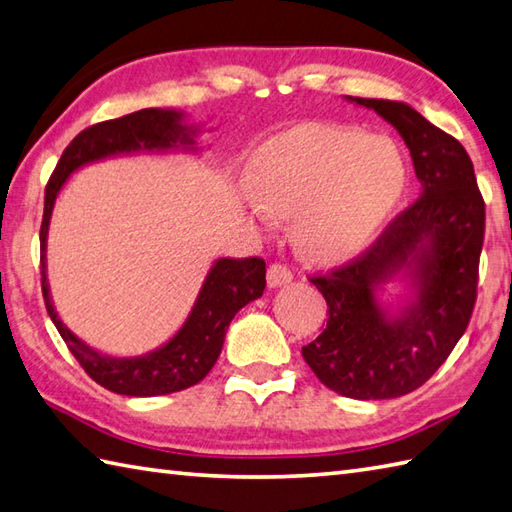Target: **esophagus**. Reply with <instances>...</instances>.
Returning a JSON list of instances; mask_svg holds the SVG:
<instances>
[{"label": "esophagus", "mask_w": 512, "mask_h": 512, "mask_svg": "<svg viewBox=\"0 0 512 512\" xmlns=\"http://www.w3.org/2000/svg\"><path fill=\"white\" fill-rule=\"evenodd\" d=\"M290 281H292L290 268L281 266V264H273L268 268V286L270 288H281V286L290 284Z\"/></svg>", "instance_id": "obj_1"}]
</instances>
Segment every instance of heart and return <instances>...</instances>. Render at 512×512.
<instances>
[{"label": "heart", "instance_id": "heart-1", "mask_svg": "<svg viewBox=\"0 0 512 512\" xmlns=\"http://www.w3.org/2000/svg\"><path fill=\"white\" fill-rule=\"evenodd\" d=\"M250 211L297 217L301 246L317 259H339L372 239L407 187V162L380 134L314 125L292 132L250 160Z\"/></svg>", "mask_w": 512, "mask_h": 512}]
</instances>
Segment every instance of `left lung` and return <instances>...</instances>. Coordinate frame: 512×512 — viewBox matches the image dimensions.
Returning <instances> with one entry per match:
<instances>
[{
	"mask_svg": "<svg viewBox=\"0 0 512 512\" xmlns=\"http://www.w3.org/2000/svg\"><path fill=\"white\" fill-rule=\"evenodd\" d=\"M396 129L422 195L356 262L312 279L328 325L301 350L321 383L356 400L405 396L429 380L462 339L475 306L484 200L473 162L453 136L402 101L356 99ZM387 283L408 290L398 309Z\"/></svg>",
	"mask_w": 512,
	"mask_h": 512,
	"instance_id": "obj_1",
	"label": "left lung"
}]
</instances>
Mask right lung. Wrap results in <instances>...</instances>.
<instances>
[{
  "instance_id": "add662e5",
  "label": "right lung",
  "mask_w": 512,
  "mask_h": 512,
  "mask_svg": "<svg viewBox=\"0 0 512 512\" xmlns=\"http://www.w3.org/2000/svg\"><path fill=\"white\" fill-rule=\"evenodd\" d=\"M200 125L189 123L180 110L149 107L114 121L92 125L65 147L46 187L41 222V290L54 328L63 336L76 361L105 389L121 396H165L198 385L222 352L224 336L235 314L264 295L266 262L215 259L198 292L189 317L169 341L138 356H116L79 339L59 317L48 284V231L65 182L74 171L107 158L138 154H198Z\"/></svg>"
}]
</instances>
